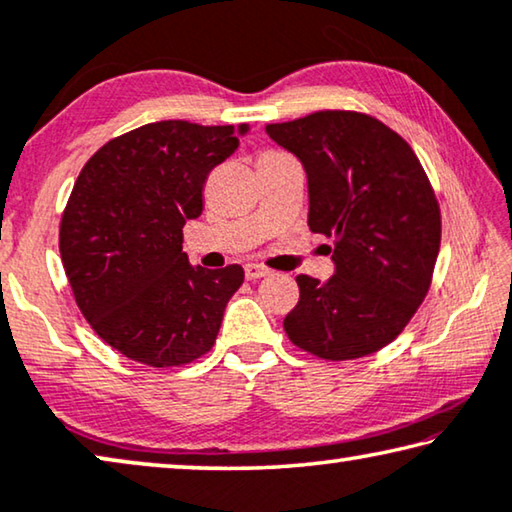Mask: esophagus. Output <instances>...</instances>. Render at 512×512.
Returning a JSON list of instances; mask_svg holds the SVG:
<instances>
[{"label":"esophagus","mask_w":512,"mask_h":512,"mask_svg":"<svg viewBox=\"0 0 512 512\" xmlns=\"http://www.w3.org/2000/svg\"><path fill=\"white\" fill-rule=\"evenodd\" d=\"M243 271H246V278L248 280H259V278H266L269 276V269H264V266H259V264H246L243 266Z\"/></svg>","instance_id":"esophagus-1"}]
</instances>
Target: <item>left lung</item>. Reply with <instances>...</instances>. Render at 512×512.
<instances>
[{
  "instance_id": "1",
  "label": "left lung",
  "mask_w": 512,
  "mask_h": 512,
  "mask_svg": "<svg viewBox=\"0 0 512 512\" xmlns=\"http://www.w3.org/2000/svg\"><path fill=\"white\" fill-rule=\"evenodd\" d=\"M266 135L301 160L308 227L333 239V276H299L289 340L329 361L379 352L430 289L441 218L418 158L398 133L358 112L324 110Z\"/></svg>"
}]
</instances>
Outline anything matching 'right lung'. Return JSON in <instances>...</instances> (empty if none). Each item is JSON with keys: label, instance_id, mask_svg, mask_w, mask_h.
<instances>
[{"label": "right lung", "instance_id": "1", "mask_svg": "<svg viewBox=\"0 0 512 512\" xmlns=\"http://www.w3.org/2000/svg\"><path fill=\"white\" fill-rule=\"evenodd\" d=\"M248 131L156 121L82 167L61 216V262L91 329L131 361L172 368L216 342L243 269L193 266L181 230L204 209L209 172Z\"/></svg>", "mask_w": 512, "mask_h": 512}]
</instances>
